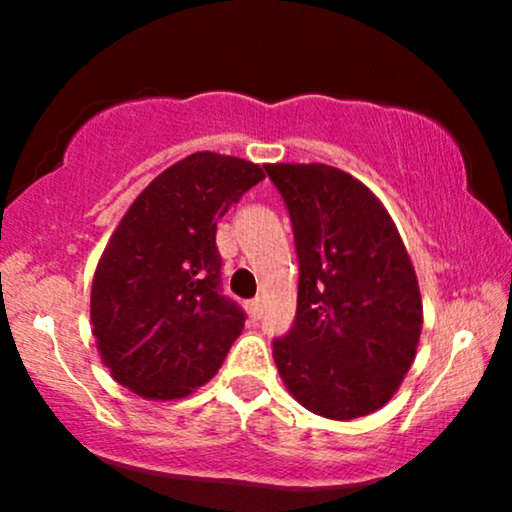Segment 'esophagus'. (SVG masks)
I'll use <instances>...</instances> for the list:
<instances>
[{"label": "esophagus", "instance_id": "obj_1", "mask_svg": "<svg viewBox=\"0 0 512 512\" xmlns=\"http://www.w3.org/2000/svg\"><path fill=\"white\" fill-rule=\"evenodd\" d=\"M250 317H252V320H260V317H262V301H260V298L250 301Z\"/></svg>", "mask_w": 512, "mask_h": 512}]
</instances>
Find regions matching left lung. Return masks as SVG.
<instances>
[{
    "mask_svg": "<svg viewBox=\"0 0 512 512\" xmlns=\"http://www.w3.org/2000/svg\"><path fill=\"white\" fill-rule=\"evenodd\" d=\"M289 207L298 264L296 322L274 363L301 407L334 421L390 402L424 327L419 279L378 197L325 163H267Z\"/></svg>",
    "mask_w": 512,
    "mask_h": 512,
    "instance_id": "8db88e82",
    "label": "left lung"
}]
</instances>
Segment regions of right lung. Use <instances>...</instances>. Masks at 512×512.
I'll use <instances>...</instances> for the list:
<instances>
[{"label": "right lung", "instance_id": "obj_1", "mask_svg": "<svg viewBox=\"0 0 512 512\" xmlns=\"http://www.w3.org/2000/svg\"><path fill=\"white\" fill-rule=\"evenodd\" d=\"M264 178L245 158L197 151L156 175L105 245L91 325L113 380L144 399H182L209 383L245 327L221 296L216 223Z\"/></svg>", "mask_w": 512, "mask_h": 512}]
</instances>
